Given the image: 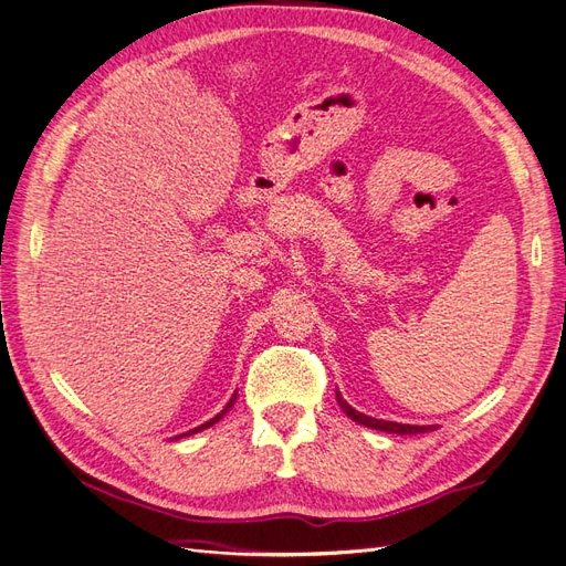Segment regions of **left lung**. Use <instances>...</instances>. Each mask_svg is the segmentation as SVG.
<instances>
[{
    "label": "left lung",
    "mask_w": 566,
    "mask_h": 566,
    "mask_svg": "<svg viewBox=\"0 0 566 566\" xmlns=\"http://www.w3.org/2000/svg\"><path fill=\"white\" fill-rule=\"evenodd\" d=\"M335 397H337L339 408L345 410V413H347L354 422L366 424V427H370V430H380V432H389V434H420V432H432V430H434L432 424H401V422H389V420L370 418V416L358 413L356 408H352L345 399H342L339 391H335Z\"/></svg>",
    "instance_id": "1"
}]
</instances>
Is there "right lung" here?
<instances>
[{
	"instance_id": "right-lung-1",
	"label": "right lung",
	"mask_w": 566,
	"mask_h": 566,
	"mask_svg": "<svg viewBox=\"0 0 566 566\" xmlns=\"http://www.w3.org/2000/svg\"><path fill=\"white\" fill-rule=\"evenodd\" d=\"M233 401H235V394H233V397H231V401H229V403H227V406H224V410H221V413H219V416H214V418H212V420H208V422H205V424H200V427H196V430H191V432H186V437H188V434H196V432H200V430H208V427H212V424H214V422H219V420H221V418H224V416H227V410H229V408H231V406H233ZM181 437H184V434H181Z\"/></svg>"
}]
</instances>
